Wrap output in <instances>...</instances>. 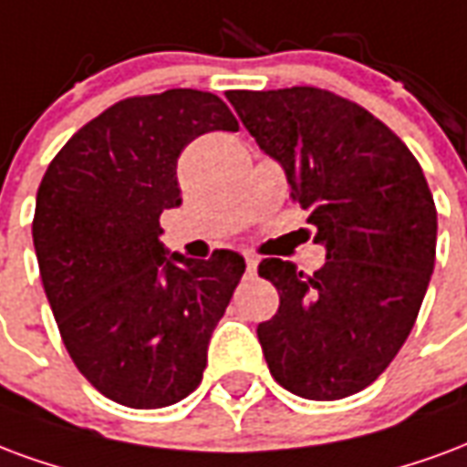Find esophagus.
Returning <instances> with one entry per match:
<instances>
[{
  "label": "esophagus",
  "instance_id": "34e87169",
  "mask_svg": "<svg viewBox=\"0 0 467 467\" xmlns=\"http://www.w3.org/2000/svg\"><path fill=\"white\" fill-rule=\"evenodd\" d=\"M258 266V258L256 256H246V268H248V274H254Z\"/></svg>",
  "mask_w": 467,
  "mask_h": 467
}]
</instances>
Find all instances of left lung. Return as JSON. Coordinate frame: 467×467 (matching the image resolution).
I'll use <instances>...</instances> for the list:
<instances>
[{"label":"left lung","instance_id":"1","mask_svg":"<svg viewBox=\"0 0 467 467\" xmlns=\"http://www.w3.org/2000/svg\"><path fill=\"white\" fill-rule=\"evenodd\" d=\"M256 144L311 211L326 264L264 258L281 306L258 323L268 370L308 400L368 388L413 331L435 266L438 213L420 163L368 109L318 87L226 91Z\"/></svg>","mask_w":467,"mask_h":467}]
</instances>
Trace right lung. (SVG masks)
Returning <instances> with one entry per match:
<instances>
[{"instance_id":"1","label":"right lung","mask_w":467,"mask_h":467,"mask_svg":"<svg viewBox=\"0 0 467 467\" xmlns=\"http://www.w3.org/2000/svg\"><path fill=\"white\" fill-rule=\"evenodd\" d=\"M206 131H238L216 94L121 99L61 146L36 192L34 251L61 341L121 406L166 408L199 388L246 271L226 248L199 261L159 241L161 211L182 203L176 161Z\"/></svg>"}]
</instances>
